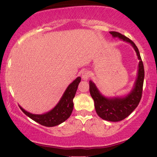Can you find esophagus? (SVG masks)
<instances>
[{"instance_id": "1", "label": "esophagus", "mask_w": 157, "mask_h": 157, "mask_svg": "<svg viewBox=\"0 0 157 157\" xmlns=\"http://www.w3.org/2000/svg\"><path fill=\"white\" fill-rule=\"evenodd\" d=\"M81 76L84 80H87L90 77V72L89 71H83L81 74Z\"/></svg>"}]
</instances>
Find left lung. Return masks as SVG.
<instances>
[{
	"label": "left lung",
	"mask_w": 157,
	"mask_h": 157,
	"mask_svg": "<svg viewBox=\"0 0 157 157\" xmlns=\"http://www.w3.org/2000/svg\"><path fill=\"white\" fill-rule=\"evenodd\" d=\"M110 34L113 36V37H118L120 40L130 44L134 48L138 59L140 60L137 77L134 82V87L129 94L125 96L114 97L103 96L97 88L96 85L91 80L89 81L90 94L94 101V107L97 115L102 120L107 121L119 122L129 116L140 103L142 98L145 71L140 52L134 43L119 32H110Z\"/></svg>",
	"instance_id": "obj_1"
}]
</instances>
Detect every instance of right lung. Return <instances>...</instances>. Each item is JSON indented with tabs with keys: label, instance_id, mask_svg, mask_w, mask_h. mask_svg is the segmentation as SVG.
<instances>
[{
	"label": "right lung",
	"instance_id": "right-lung-1",
	"mask_svg": "<svg viewBox=\"0 0 157 157\" xmlns=\"http://www.w3.org/2000/svg\"><path fill=\"white\" fill-rule=\"evenodd\" d=\"M80 80L81 77H78L71 84H69L58 103L53 109L48 112L42 114H35L26 111L19 105L20 109L26 116L40 125L46 127H53L60 125L66 121L72 113L74 107L73 99L75 96Z\"/></svg>",
	"mask_w": 157,
	"mask_h": 157
}]
</instances>
